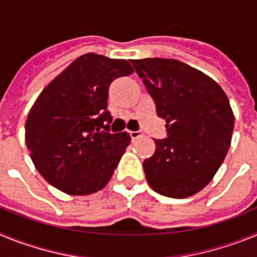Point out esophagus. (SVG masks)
<instances>
[{
    "mask_svg": "<svg viewBox=\"0 0 257 257\" xmlns=\"http://www.w3.org/2000/svg\"><path fill=\"white\" fill-rule=\"evenodd\" d=\"M142 135H143L142 131H130V136H131V139H133V140L138 139V138H140Z\"/></svg>",
    "mask_w": 257,
    "mask_h": 257,
    "instance_id": "34e87169",
    "label": "esophagus"
}]
</instances>
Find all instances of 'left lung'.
<instances>
[{"label": "left lung", "mask_w": 257, "mask_h": 257, "mask_svg": "<svg viewBox=\"0 0 257 257\" xmlns=\"http://www.w3.org/2000/svg\"><path fill=\"white\" fill-rule=\"evenodd\" d=\"M153 97L169 138L154 140V154L143 163L154 192L187 198L201 192L225 158L234 114L219 83L175 59L131 60Z\"/></svg>", "instance_id": "8db88e82"}]
</instances>
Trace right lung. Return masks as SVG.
I'll list each match as a JSON object with an SVG mask.
<instances>
[{
    "label": "right lung",
    "mask_w": 257,
    "mask_h": 257,
    "mask_svg": "<svg viewBox=\"0 0 257 257\" xmlns=\"http://www.w3.org/2000/svg\"><path fill=\"white\" fill-rule=\"evenodd\" d=\"M134 68L123 59L88 52L41 91L26 122V144L37 171L70 196L99 192L110 180L131 142L108 133V90Z\"/></svg>",
    "instance_id": "add662e5"
}]
</instances>
